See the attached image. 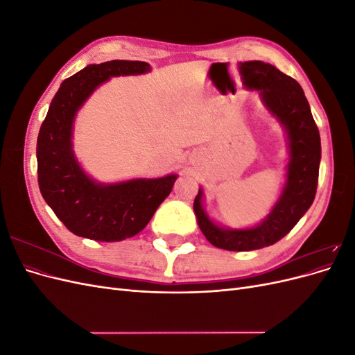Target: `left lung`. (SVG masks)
<instances>
[{
	"mask_svg": "<svg viewBox=\"0 0 355 355\" xmlns=\"http://www.w3.org/2000/svg\"><path fill=\"white\" fill-rule=\"evenodd\" d=\"M240 69L245 87L259 90L266 110L284 125L290 159L280 198L271 213L253 228L228 230L218 227L202 210V189H198L194 200L198 227L209 243L230 252L262 249L292 231L315 198L321 159L318 127L299 83L261 60L244 62Z\"/></svg>",
	"mask_w": 355,
	"mask_h": 355,
	"instance_id": "8db88e82",
	"label": "left lung"
}]
</instances>
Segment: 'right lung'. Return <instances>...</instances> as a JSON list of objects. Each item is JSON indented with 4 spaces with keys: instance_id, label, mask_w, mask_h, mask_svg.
<instances>
[{
    "instance_id": "add662e5",
    "label": "right lung",
    "mask_w": 355,
    "mask_h": 355,
    "mask_svg": "<svg viewBox=\"0 0 355 355\" xmlns=\"http://www.w3.org/2000/svg\"><path fill=\"white\" fill-rule=\"evenodd\" d=\"M151 71L146 62L111 60L89 65L62 83L37 141L38 185L42 198L75 235L121 241L141 232L178 179H132L102 185L84 173L72 151V124L94 89L118 75Z\"/></svg>"
}]
</instances>
